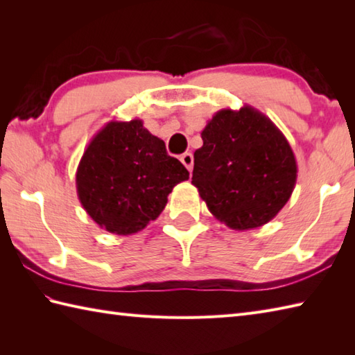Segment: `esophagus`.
Listing matches in <instances>:
<instances>
[{"instance_id": "obj_1", "label": "esophagus", "mask_w": 355, "mask_h": 355, "mask_svg": "<svg viewBox=\"0 0 355 355\" xmlns=\"http://www.w3.org/2000/svg\"><path fill=\"white\" fill-rule=\"evenodd\" d=\"M180 160H182V163L186 166L187 171L192 172V168H193V155L191 153H184L182 157H180Z\"/></svg>"}]
</instances>
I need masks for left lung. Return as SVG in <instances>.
<instances>
[{
	"instance_id": "1",
	"label": "left lung",
	"mask_w": 355,
	"mask_h": 355,
	"mask_svg": "<svg viewBox=\"0 0 355 355\" xmlns=\"http://www.w3.org/2000/svg\"><path fill=\"white\" fill-rule=\"evenodd\" d=\"M192 184L218 221L233 230L261 227L281 212L297 180L288 140L261 111L220 110L201 131Z\"/></svg>"
}]
</instances>
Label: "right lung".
I'll return each instance as SVG.
<instances>
[{
  "label": "right lung",
  "instance_id": "right-lung-1",
  "mask_svg": "<svg viewBox=\"0 0 355 355\" xmlns=\"http://www.w3.org/2000/svg\"><path fill=\"white\" fill-rule=\"evenodd\" d=\"M189 172L140 119L111 120L97 132L76 171L78 197L93 221L114 235L143 230Z\"/></svg>",
  "mask_w": 355,
  "mask_h": 355
}]
</instances>
